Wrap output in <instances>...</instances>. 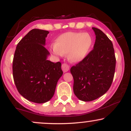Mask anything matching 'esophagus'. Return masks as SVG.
<instances>
[{
  "label": "esophagus",
  "instance_id": "esophagus-1",
  "mask_svg": "<svg viewBox=\"0 0 131 131\" xmlns=\"http://www.w3.org/2000/svg\"><path fill=\"white\" fill-rule=\"evenodd\" d=\"M61 69H62L63 71L65 73V72L68 71V70H70V66L67 63H63L61 65Z\"/></svg>",
  "mask_w": 131,
  "mask_h": 131
}]
</instances>
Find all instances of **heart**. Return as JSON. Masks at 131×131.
I'll list each match as a JSON object with an SVG mask.
<instances>
[{"label": "heart", "mask_w": 131, "mask_h": 131, "mask_svg": "<svg viewBox=\"0 0 131 131\" xmlns=\"http://www.w3.org/2000/svg\"><path fill=\"white\" fill-rule=\"evenodd\" d=\"M93 37L88 32H67L61 34L50 46L52 54L63 57L67 53L68 60L77 63L84 59L92 47Z\"/></svg>", "instance_id": "b5f03b06"}]
</instances>
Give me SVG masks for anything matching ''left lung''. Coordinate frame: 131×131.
I'll use <instances>...</instances> for the list:
<instances>
[{
	"label": "left lung",
	"mask_w": 131,
	"mask_h": 131,
	"mask_svg": "<svg viewBox=\"0 0 131 131\" xmlns=\"http://www.w3.org/2000/svg\"><path fill=\"white\" fill-rule=\"evenodd\" d=\"M92 29L96 36L94 49L70 70L75 95L84 102L95 100L108 91L116 67L112 42L100 29Z\"/></svg>",
	"instance_id": "1"
}]
</instances>
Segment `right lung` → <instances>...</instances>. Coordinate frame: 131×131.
<instances>
[{
    "label": "right lung",
    "mask_w": 131,
    "mask_h": 131,
    "mask_svg": "<svg viewBox=\"0 0 131 131\" xmlns=\"http://www.w3.org/2000/svg\"><path fill=\"white\" fill-rule=\"evenodd\" d=\"M49 32L33 29L16 46L13 60V77L18 92L29 101L43 103L53 96L62 76L61 64L47 60L44 45Z\"/></svg>",
    "instance_id": "1"
}]
</instances>
